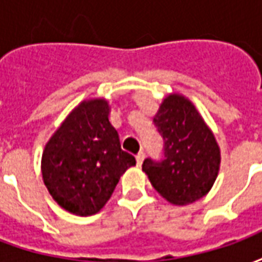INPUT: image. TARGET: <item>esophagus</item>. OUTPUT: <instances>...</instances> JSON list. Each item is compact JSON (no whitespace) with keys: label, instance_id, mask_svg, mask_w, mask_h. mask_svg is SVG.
Masks as SVG:
<instances>
[{"label":"esophagus","instance_id":"esophagus-1","mask_svg":"<svg viewBox=\"0 0 262 262\" xmlns=\"http://www.w3.org/2000/svg\"><path fill=\"white\" fill-rule=\"evenodd\" d=\"M143 160H144V153H143V151H140V153L136 156V161H137V165H139V167L142 165Z\"/></svg>","mask_w":262,"mask_h":262}]
</instances>
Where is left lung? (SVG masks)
Segmentation results:
<instances>
[{
	"instance_id": "obj_1",
	"label": "left lung",
	"mask_w": 262,
	"mask_h": 262,
	"mask_svg": "<svg viewBox=\"0 0 262 262\" xmlns=\"http://www.w3.org/2000/svg\"><path fill=\"white\" fill-rule=\"evenodd\" d=\"M154 125L164 139V160H144V174L172 205L196 202L212 189L219 174L222 159L213 132L196 106L178 92L160 103Z\"/></svg>"
}]
</instances>
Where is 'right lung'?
<instances>
[{
  "instance_id": "add662e5",
  "label": "right lung",
  "mask_w": 262,
  "mask_h": 262,
  "mask_svg": "<svg viewBox=\"0 0 262 262\" xmlns=\"http://www.w3.org/2000/svg\"><path fill=\"white\" fill-rule=\"evenodd\" d=\"M109 112L105 98L84 99L67 115L43 150L40 168L49 193L77 216L98 213L120 177L136 165V159L120 147Z\"/></svg>"
}]
</instances>
